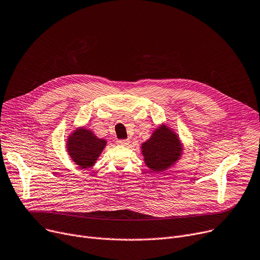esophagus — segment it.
I'll return each mask as SVG.
<instances>
[{
    "instance_id": "esophagus-1",
    "label": "esophagus",
    "mask_w": 260,
    "mask_h": 260,
    "mask_svg": "<svg viewBox=\"0 0 260 260\" xmlns=\"http://www.w3.org/2000/svg\"><path fill=\"white\" fill-rule=\"evenodd\" d=\"M128 143H129V140H127V139H122V140H118L117 141V144H119V145H128Z\"/></svg>"
}]
</instances>
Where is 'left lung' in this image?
Masks as SVG:
<instances>
[{
    "label": "left lung",
    "mask_w": 260,
    "mask_h": 260,
    "mask_svg": "<svg viewBox=\"0 0 260 260\" xmlns=\"http://www.w3.org/2000/svg\"><path fill=\"white\" fill-rule=\"evenodd\" d=\"M141 148L145 165L156 173L174 166L182 154V145L178 136L166 125L158 127Z\"/></svg>",
    "instance_id": "left-lung-1"
}]
</instances>
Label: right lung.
I'll list each match as a JSON object with an SVG mask.
<instances>
[{"label":"right lung","mask_w":260,"mask_h":260,"mask_svg":"<svg viewBox=\"0 0 260 260\" xmlns=\"http://www.w3.org/2000/svg\"><path fill=\"white\" fill-rule=\"evenodd\" d=\"M105 145L104 139H99L91 131L81 127L68 137L66 148L77 166L88 169L94 165Z\"/></svg>","instance_id":"1"}]
</instances>
